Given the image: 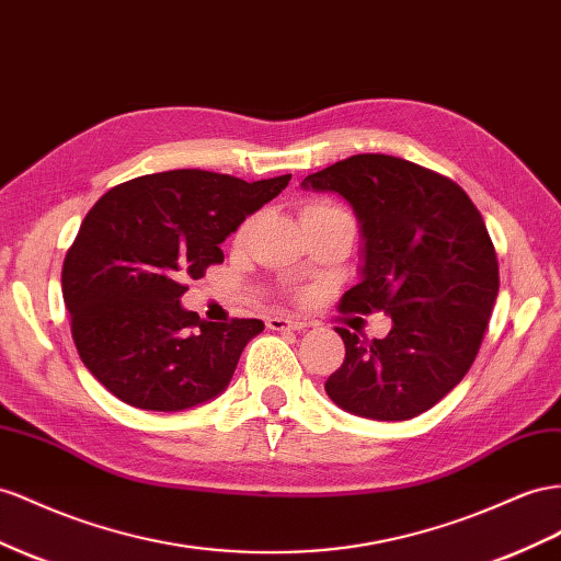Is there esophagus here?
<instances>
[{
	"label": "esophagus",
	"mask_w": 561,
	"mask_h": 561,
	"mask_svg": "<svg viewBox=\"0 0 561 561\" xmlns=\"http://www.w3.org/2000/svg\"><path fill=\"white\" fill-rule=\"evenodd\" d=\"M266 328L268 330H301V328H307V323L297 321V318H287V316H268Z\"/></svg>",
	"instance_id": "obj_1"
}]
</instances>
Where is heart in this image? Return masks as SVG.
I'll return each mask as SVG.
<instances>
[{"label": "heart", "mask_w": 561, "mask_h": 561, "mask_svg": "<svg viewBox=\"0 0 561 561\" xmlns=\"http://www.w3.org/2000/svg\"><path fill=\"white\" fill-rule=\"evenodd\" d=\"M332 215H344V211H342L340 207L332 205V203H328V201H311V203H307L305 207L299 209L301 224L311 221V219H321V217H332ZM248 229H250V221H245L243 226H240V231H238L236 238L243 240L245 233H248Z\"/></svg>", "instance_id": "obj_1"}]
</instances>
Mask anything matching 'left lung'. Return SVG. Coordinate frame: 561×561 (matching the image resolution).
<instances>
[{"mask_svg":"<svg viewBox=\"0 0 561 561\" xmlns=\"http://www.w3.org/2000/svg\"><path fill=\"white\" fill-rule=\"evenodd\" d=\"M301 186L342 195L360 224V278L340 309L391 318L382 340L335 328L346 354L328 397L385 422L430 411L474 363L501 285L479 209L456 181L380 153L340 160Z\"/></svg>","mask_w":561,"mask_h":561,"instance_id":"8db88e82","label":"left lung"}]
</instances>
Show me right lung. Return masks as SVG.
<instances>
[{
    "label": "right lung",
    "instance_id": "obj_1",
    "mask_svg": "<svg viewBox=\"0 0 561 561\" xmlns=\"http://www.w3.org/2000/svg\"><path fill=\"white\" fill-rule=\"evenodd\" d=\"M172 170L125 181L87 211L60 285L75 346L113 397L174 413L229 387L256 318L209 323L181 307L188 278L224 262L221 243L287 186Z\"/></svg>",
    "mask_w": 561,
    "mask_h": 561
}]
</instances>
